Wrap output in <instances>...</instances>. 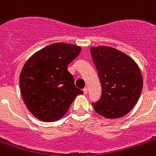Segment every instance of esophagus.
Returning <instances> with one entry per match:
<instances>
[{
    "mask_svg": "<svg viewBox=\"0 0 156 156\" xmlns=\"http://www.w3.org/2000/svg\"><path fill=\"white\" fill-rule=\"evenodd\" d=\"M83 94H84V95H87V88H84L83 89Z\"/></svg>",
    "mask_w": 156,
    "mask_h": 156,
    "instance_id": "1",
    "label": "esophagus"
}]
</instances>
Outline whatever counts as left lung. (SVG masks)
<instances>
[{
  "instance_id": "1",
  "label": "left lung",
  "mask_w": 156,
  "mask_h": 156,
  "mask_svg": "<svg viewBox=\"0 0 156 156\" xmlns=\"http://www.w3.org/2000/svg\"><path fill=\"white\" fill-rule=\"evenodd\" d=\"M91 55L101 83V97L94 110L107 119L127 115L138 101L143 80L133 59L110 46H92Z\"/></svg>"
}]
</instances>
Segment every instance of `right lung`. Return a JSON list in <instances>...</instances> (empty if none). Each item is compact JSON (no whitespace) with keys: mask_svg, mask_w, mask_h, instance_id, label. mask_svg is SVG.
Instances as JSON below:
<instances>
[{"mask_svg":"<svg viewBox=\"0 0 156 156\" xmlns=\"http://www.w3.org/2000/svg\"><path fill=\"white\" fill-rule=\"evenodd\" d=\"M80 51V46L57 42L36 52L24 64L20 76V90L26 106L37 119L58 120L75 97L83 93L67 69Z\"/></svg>","mask_w":156,"mask_h":156,"instance_id":"1","label":"right lung"}]
</instances>
